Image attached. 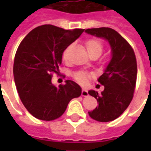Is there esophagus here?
I'll return each instance as SVG.
<instances>
[{
  "mask_svg": "<svg viewBox=\"0 0 151 151\" xmlns=\"http://www.w3.org/2000/svg\"><path fill=\"white\" fill-rule=\"evenodd\" d=\"M87 95H88V91H87L86 89H82V96H84V97H86V96H87Z\"/></svg>",
  "mask_w": 151,
  "mask_h": 151,
  "instance_id": "1",
  "label": "esophagus"
}]
</instances>
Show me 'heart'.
Wrapping results in <instances>:
<instances>
[{"label":"heart","instance_id":"b5f03b06","mask_svg":"<svg viewBox=\"0 0 151 151\" xmlns=\"http://www.w3.org/2000/svg\"><path fill=\"white\" fill-rule=\"evenodd\" d=\"M86 49L88 52L89 55L91 54H97L99 56L101 55L102 52L104 50V45L99 40L97 39H90L86 42ZM67 53V50H66L64 55L65 56ZM91 74L89 73L83 72V71H79L74 73V78L82 85H86L87 84V82H89V80L91 78Z\"/></svg>","mask_w":151,"mask_h":151}]
</instances>
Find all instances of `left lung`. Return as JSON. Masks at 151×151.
<instances>
[{"mask_svg":"<svg viewBox=\"0 0 151 151\" xmlns=\"http://www.w3.org/2000/svg\"><path fill=\"white\" fill-rule=\"evenodd\" d=\"M85 32L104 39L111 47V59L98 79L104 90L100 94L89 91L99 105L88 113L99 122L111 121L125 111L133 99L137 73L136 56L129 43L111 28H92Z\"/></svg>","mask_w":151,"mask_h":151,"instance_id":"obj_1","label":"left lung"}]
</instances>
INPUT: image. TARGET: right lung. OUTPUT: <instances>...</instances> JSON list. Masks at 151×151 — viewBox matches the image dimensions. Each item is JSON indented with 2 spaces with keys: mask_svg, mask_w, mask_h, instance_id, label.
Listing matches in <instances>:
<instances>
[{
  "mask_svg": "<svg viewBox=\"0 0 151 151\" xmlns=\"http://www.w3.org/2000/svg\"><path fill=\"white\" fill-rule=\"evenodd\" d=\"M84 29L65 30L52 25L33 29L22 40L16 52L14 77L22 103L30 113L42 120L61 116L69 101L82 94L76 82L52 84V73L59 74L62 54Z\"/></svg>",
  "mask_w": 151,
  "mask_h": 151,
  "instance_id": "add662e5",
  "label": "right lung"
}]
</instances>
